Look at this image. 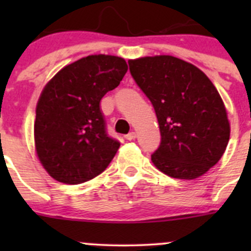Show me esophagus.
I'll list each match as a JSON object with an SVG mask.
<instances>
[{
  "label": "esophagus",
  "mask_w": 251,
  "mask_h": 251,
  "mask_svg": "<svg viewBox=\"0 0 251 251\" xmlns=\"http://www.w3.org/2000/svg\"><path fill=\"white\" fill-rule=\"evenodd\" d=\"M125 138L126 140H128V141H131V140H135L136 138V132H130V133H127V135L125 136Z\"/></svg>",
  "instance_id": "obj_1"
}]
</instances>
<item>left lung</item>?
<instances>
[{
  "mask_svg": "<svg viewBox=\"0 0 251 251\" xmlns=\"http://www.w3.org/2000/svg\"><path fill=\"white\" fill-rule=\"evenodd\" d=\"M130 73L155 110L161 142L151 154L156 169L194 179L224 155L229 140L227 111L210 78L173 55L128 60Z\"/></svg>",
  "mask_w": 251,
  "mask_h": 251,
  "instance_id": "8db88e82",
  "label": "left lung"
}]
</instances>
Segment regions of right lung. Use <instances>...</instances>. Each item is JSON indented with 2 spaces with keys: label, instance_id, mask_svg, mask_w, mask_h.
Returning a JSON list of instances; mask_svg holds the SVG:
<instances>
[{
  "label": "right lung",
  "instance_id": "1",
  "mask_svg": "<svg viewBox=\"0 0 251 251\" xmlns=\"http://www.w3.org/2000/svg\"><path fill=\"white\" fill-rule=\"evenodd\" d=\"M126 72L123 58L88 55L63 68L45 86L36 105L35 147L55 181H90L113 160L120 143L108 136L100 103Z\"/></svg>",
  "mask_w": 251,
  "mask_h": 251
}]
</instances>
